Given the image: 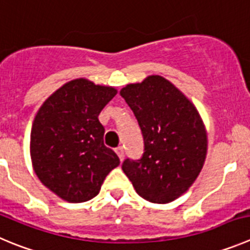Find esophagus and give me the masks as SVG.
<instances>
[{"instance_id":"obj_1","label":"esophagus","mask_w":250,"mask_h":250,"mask_svg":"<svg viewBox=\"0 0 250 250\" xmlns=\"http://www.w3.org/2000/svg\"><path fill=\"white\" fill-rule=\"evenodd\" d=\"M115 152L118 153V156H119V159H120V161H123V159H124V147L123 146H119V147H116Z\"/></svg>"}]
</instances>
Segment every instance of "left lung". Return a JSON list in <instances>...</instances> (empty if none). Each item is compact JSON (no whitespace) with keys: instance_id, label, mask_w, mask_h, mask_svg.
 <instances>
[{"instance_id":"1","label":"left lung","mask_w":250,"mask_h":250,"mask_svg":"<svg viewBox=\"0 0 250 250\" xmlns=\"http://www.w3.org/2000/svg\"><path fill=\"white\" fill-rule=\"evenodd\" d=\"M144 136L140 160L126 159L123 171L135 191L152 203L177 200L197 180L207 156V130L193 103L161 75L120 90Z\"/></svg>"}]
</instances>
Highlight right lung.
Masks as SVG:
<instances>
[{
	"label": "right lung",
	"instance_id": "1",
	"mask_svg": "<svg viewBox=\"0 0 250 250\" xmlns=\"http://www.w3.org/2000/svg\"><path fill=\"white\" fill-rule=\"evenodd\" d=\"M116 93L114 86L79 78L57 89L37 111L29 143L32 166L62 200L80 203L94 198L120 164L104 145L105 129L98 118Z\"/></svg>",
	"mask_w": 250,
	"mask_h": 250
}]
</instances>
